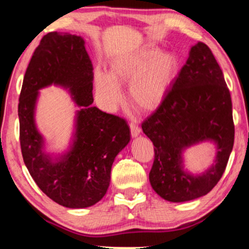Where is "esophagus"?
Returning <instances> with one entry per match:
<instances>
[{"label": "esophagus", "instance_id": "esophagus-1", "mask_svg": "<svg viewBox=\"0 0 249 249\" xmlns=\"http://www.w3.org/2000/svg\"><path fill=\"white\" fill-rule=\"evenodd\" d=\"M130 132H131V136L134 138L138 137L139 134H141V128H139L137 124H132V122H131V124H130Z\"/></svg>", "mask_w": 249, "mask_h": 249}]
</instances>
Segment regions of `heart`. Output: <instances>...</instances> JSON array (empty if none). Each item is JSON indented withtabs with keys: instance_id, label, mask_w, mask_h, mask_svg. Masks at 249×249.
<instances>
[{
	"instance_id": "obj_1",
	"label": "heart",
	"mask_w": 249,
	"mask_h": 249,
	"mask_svg": "<svg viewBox=\"0 0 249 249\" xmlns=\"http://www.w3.org/2000/svg\"><path fill=\"white\" fill-rule=\"evenodd\" d=\"M179 61L175 53L158 47L142 46L114 55L105 72L95 70V89L107 107L121 103L120 86L129 84L131 105L139 111L151 112L163 103L178 73Z\"/></svg>"
}]
</instances>
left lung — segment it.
Listing matches in <instances>:
<instances>
[{"instance_id":"obj_1","label":"left lung","mask_w":249,"mask_h":249,"mask_svg":"<svg viewBox=\"0 0 249 249\" xmlns=\"http://www.w3.org/2000/svg\"><path fill=\"white\" fill-rule=\"evenodd\" d=\"M142 129L154 145L149 182L159 196L181 203L213 189L232 151L234 125L230 91L209 46L199 42L190 47L171 89ZM205 141L213 144L216 158L205 172L194 175L184 168L183 153Z\"/></svg>"}]
</instances>
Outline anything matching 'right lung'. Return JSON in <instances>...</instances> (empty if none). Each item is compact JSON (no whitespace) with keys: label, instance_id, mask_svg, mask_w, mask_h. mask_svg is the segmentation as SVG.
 <instances>
[{"label":"right lung","instance_id":"add662e5","mask_svg":"<svg viewBox=\"0 0 249 249\" xmlns=\"http://www.w3.org/2000/svg\"><path fill=\"white\" fill-rule=\"evenodd\" d=\"M93 80L83 37L49 33L33 54L19 97L23 162L39 189L69 209L93 206L103 198L115 156L130 142V129L124 119L91 105ZM50 86L67 89L78 107L70 145L56 155L46 151L35 118L39 90Z\"/></svg>","mask_w":249,"mask_h":249}]
</instances>
